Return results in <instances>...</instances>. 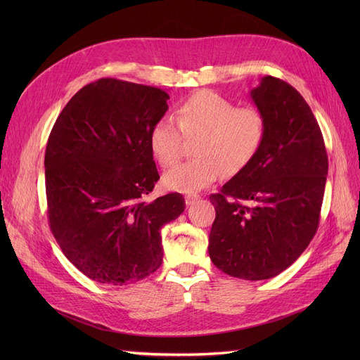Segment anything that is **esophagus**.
Segmentation results:
<instances>
[{
  "label": "esophagus",
  "instance_id": "obj_1",
  "mask_svg": "<svg viewBox=\"0 0 360 360\" xmlns=\"http://www.w3.org/2000/svg\"><path fill=\"white\" fill-rule=\"evenodd\" d=\"M198 195H186V197H184V201H186V205H192V204H195L198 201Z\"/></svg>",
  "mask_w": 360,
  "mask_h": 360
}]
</instances>
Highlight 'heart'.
Listing matches in <instances>:
<instances>
[{
    "label": "heart",
    "instance_id": "obj_1",
    "mask_svg": "<svg viewBox=\"0 0 360 360\" xmlns=\"http://www.w3.org/2000/svg\"><path fill=\"white\" fill-rule=\"evenodd\" d=\"M176 118L184 136H200L193 147L198 159L168 169L163 184L169 191L188 195L210 186L222 171L233 176L246 168L266 136V120L257 108L236 106L230 99L209 90L181 101L176 108ZM178 128L168 117L151 127L150 148L162 167L172 165L181 155L183 137Z\"/></svg>",
    "mask_w": 360,
    "mask_h": 360
}]
</instances>
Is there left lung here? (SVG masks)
Returning a JSON list of instances; mask_svg holds the SVG:
<instances>
[{
	"label": "left lung",
	"mask_w": 360,
	"mask_h": 360,
	"mask_svg": "<svg viewBox=\"0 0 360 360\" xmlns=\"http://www.w3.org/2000/svg\"><path fill=\"white\" fill-rule=\"evenodd\" d=\"M250 99L266 136L252 162L210 195L209 255L226 275L261 281L290 267L317 233L328 153L309 105L290 84L264 76Z\"/></svg>",
	"instance_id": "8db88e82"
}]
</instances>
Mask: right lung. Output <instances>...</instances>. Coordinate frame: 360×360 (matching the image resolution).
<instances>
[{
	"instance_id": "1",
	"label": "right lung",
	"mask_w": 360,
	"mask_h": 360,
	"mask_svg": "<svg viewBox=\"0 0 360 360\" xmlns=\"http://www.w3.org/2000/svg\"><path fill=\"white\" fill-rule=\"evenodd\" d=\"M168 99L156 86L103 78L82 86L52 127L51 231L70 263L101 284L127 285L156 271L162 226L186 205L180 193L146 200L159 180L150 132Z\"/></svg>"
}]
</instances>
